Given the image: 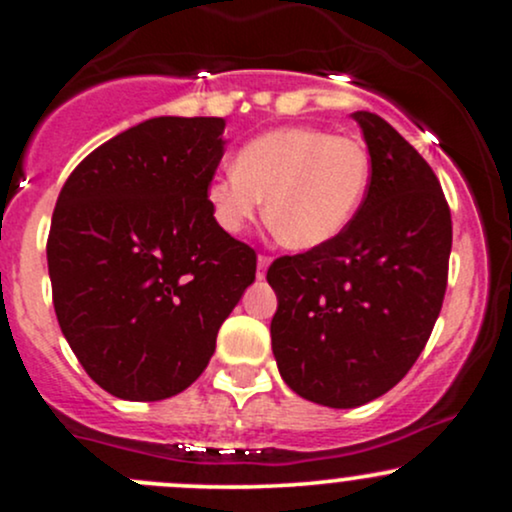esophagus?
<instances>
[{
    "instance_id": "1",
    "label": "esophagus",
    "mask_w": 512,
    "mask_h": 512,
    "mask_svg": "<svg viewBox=\"0 0 512 512\" xmlns=\"http://www.w3.org/2000/svg\"><path fill=\"white\" fill-rule=\"evenodd\" d=\"M269 264H272V257H269V255L257 257V279H264V274H267Z\"/></svg>"
}]
</instances>
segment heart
<instances>
[{"instance_id": "b5f03b06", "label": "heart", "mask_w": 512, "mask_h": 512, "mask_svg": "<svg viewBox=\"0 0 512 512\" xmlns=\"http://www.w3.org/2000/svg\"><path fill=\"white\" fill-rule=\"evenodd\" d=\"M233 170L207 187L211 216L223 231H243L264 199V219L276 240L291 250H315L356 216L370 182V156L354 137L291 125L250 139Z\"/></svg>"}]
</instances>
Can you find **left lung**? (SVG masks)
Segmentation results:
<instances>
[{
  "label": "left lung",
  "instance_id": "8db88e82",
  "mask_svg": "<svg viewBox=\"0 0 512 512\" xmlns=\"http://www.w3.org/2000/svg\"><path fill=\"white\" fill-rule=\"evenodd\" d=\"M370 154L366 197L322 248L272 262V351L296 395L334 409L392 390L431 337L452 248L440 182L395 127L358 110Z\"/></svg>",
  "mask_w": 512,
  "mask_h": 512
}]
</instances>
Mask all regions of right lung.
<instances>
[{
  "label": "right lung",
  "mask_w": 512,
  "mask_h": 512,
  "mask_svg": "<svg viewBox=\"0 0 512 512\" xmlns=\"http://www.w3.org/2000/svg\"><path fill=\"white\" fill-rule=\"evenodd\" d=\"M223 117H154L91 151L57 197L48 269L57 322L110 395L156 402L207 368L257 255L214 221Z\"/></svg>",
  "instance_id": "right-lung-1"
}]
</instances>
